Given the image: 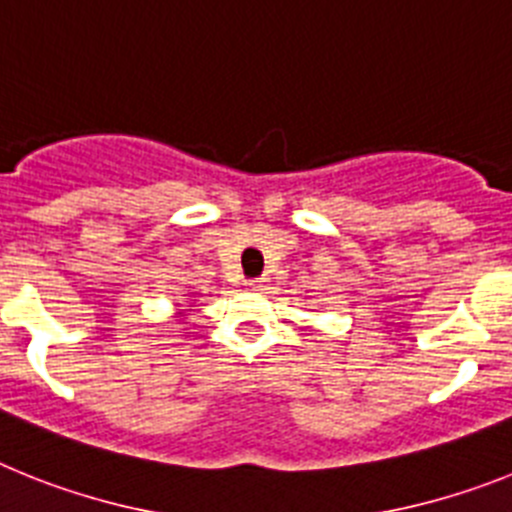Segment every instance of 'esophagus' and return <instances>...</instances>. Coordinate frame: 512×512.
Wrapping results in <instances>:
<instances>
[{
  "mask_svg": "<svg viewBox=\"0 0 512 512\" xmlns=\"http://www.w3.org/2000/svg\"><path fill=\"white\" fill-rule=\"evenodd\" d=\"M265 283H268V278H252V281H247V286L250 288H265Z\"/></svg>",
  "mask_w": 512,
  "mask_h": 512,
  "instance_id": "1",
  "label": "esophagus"
}]
</instances>
